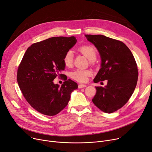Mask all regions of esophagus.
Masks as SVG:
<instances>
[{
  "instance_id": "34e87169",
  "label": "esophagus",
  "mask_w": 152,
  "mask_h": 152,
  "mask_svg": "<svg viewBox=\"0 0 152 152\" xmlns=\"http://www.w3.org/2000/svg\"><path fill=\"white\" fill-rule=\"evenodd\" d=\"M86 87V85L83 84H80L78 85V88H79V89H81V88H83V87Z\"/></svg>"
}]
</instances>
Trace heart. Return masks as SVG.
<instances>
[{"label":"heart","mask_w":152,"mask_h":152,"mask_svg":"<svg viewBox=\"0 0 152 152\" xmlns=\"http://www.w3.org/2000/svg\"><path fill=\"white\" fill-rule=\"evenodd\" d=\"M79 51L83 54L86 57L88 58L90 61L95 60L97 57V52L95 48L89 45H83L79 48ZM73 53L71 50L67 51L64 55L63 58V62L65 66L66 67H70L73 63ZM92 75V72L89 69H77L72 71L70 76L75 80L84 83L88 80L89 77Z\"/></svg>","instance_id":"b5f03b06"}]
</instances>
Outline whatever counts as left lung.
Returning a JSON list of instances; mask_svg holds the SVG:
<instances>
[{"mask_svg": "<svg viewBox=\"0 0 152 152\" xmlns=\"http://www.w3.org/2000/svg\"><path fill=\"white\" fill-rule=\"evenodd\" d=\"M87 40L98 49L102 64L94 83L107 80L105 87H95L94 104L111 113L127 102L136 87L138 69L134 56L125 44L103 35L86 34Z\"/></svg>", "mask_w": 152, "mask_h": 152, "instance_id": "1", "label": "left lung"}]
</instances>
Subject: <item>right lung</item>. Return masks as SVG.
Listing matches in <instances>:
<instances>
[{"instance_id":"add662e5","label":"right lung","mask_w":152,"mask_h":152,"mask_svg":"<svg viewBox=\"0 0 152 152\" xmlns=\"http://www.w3.org/2000/svg\"><path fill=\"white\" fill-rule=\"evenodd\" d=\"M76 42L74 36L53 37L28 48L17 70V82L24 97L38 112L47 116L60 113L68 105L71 93L77 88L71 79L61 87L53 81L65 69L63 58Z\"/></svg>"}]
</instances>
